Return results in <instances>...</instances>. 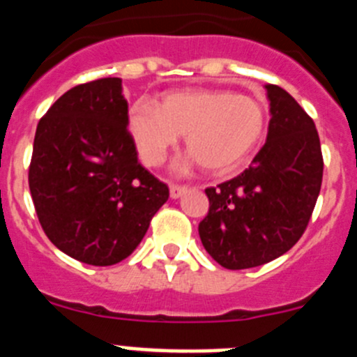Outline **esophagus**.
Instances as JSON below:
<instances>
[{
    "label": "esophagus",
    "mask_w": 357,
    "mask_h": 357,
    "mask_svg": "<svg viewBox=\"0 0 357 357\" xmlns=\"http://www.w3.org/2000/svg\"><path fill=\"white\" fill-rule=\"evenodd\" d=\"M185 191H188V188H185V185H175V184L169 185V197H172L173 200L181 198Z\"/></svg>",
    "instance_id": "obj_1"
}]
</instances>
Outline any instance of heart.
I'll list each match as a JSON object with an SVG mask.
<instances>
[{"label":"heart","instance_id":"b5f03b06","mask_svg":"<svg viewBox=\"0 0 357 357\" xmlns=\"http://www.w3.org/2000/svg\"><path fill=\"white\" fill-rule=\"evenodd\" d=\"M127 123L148 166H159L184 135L191 151L185 164L200 162L207 173L225 175L239 168L264 139L266 110L245 94L189 87L168 93L159 107L132 103Z\"/></svg>","mask_w":357,"mask_h":357}]
</instances>
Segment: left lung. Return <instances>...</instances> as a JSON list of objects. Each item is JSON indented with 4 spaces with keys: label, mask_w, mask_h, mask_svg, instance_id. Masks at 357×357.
<instances>
[{
    "label": "left lung",
    "mask_w": 357,
    "mask_h": 357,
    "mask_svg": "<svg viewBox=\"0 0 357 357\" xmlns=\"http://www.w3.org/2000/svg\"><path fill=\"white\" fill-rule=\"evenodd\" d=\"M266 143L241 175L206 189L202 245L229 270L261 266L304 234L320 195L324 159L313 119L279 85L266 84Z\"/></svg>",
    "instance_id": "obj_1"
}]
</instances>
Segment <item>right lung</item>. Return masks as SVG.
<instances>
[{
  "label": "right lung",
  "instance_id": "right-lung-1",
  "mask_svg": "<svg viewBox=\"0 0 357 357\" xmlns=\"http://www.w3.org/2000/svg\"><path fill=\"white\" fill-rule=\"evenodd\" d=\"M121 78L62 94L37 125L30 193L50 241L73 259L110 266L143 241L168 185L137 160Z\"/></svg>",
  "mask_w": 357,
  "mask_h": 357
}]
</instances>
